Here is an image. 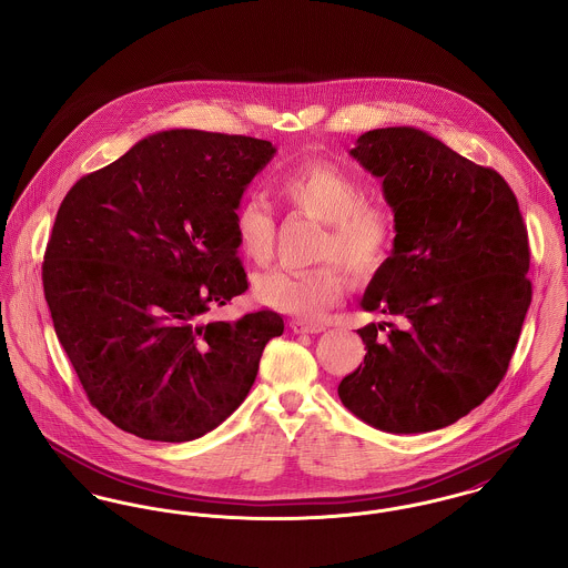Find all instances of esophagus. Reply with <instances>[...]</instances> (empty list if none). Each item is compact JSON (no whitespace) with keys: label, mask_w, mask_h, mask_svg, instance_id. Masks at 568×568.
I'll list each match as a JSON object with an SVG mask.
<instances>
[{"label":"esophagus","mask_w":568,"mask_h":568,"mask_svg":"<svg viewBox=\"0 0 568 568\" xmlns=\"http://www.w3.org/2000/svg\"><path fill=\"white\" fill-rule=\"evenodd\" d=\"M290 327L294 329V334H320L324 332V324H313V322H306V320H292Z\"/></svg>","instance_id":"obj_1"}]
</instances>
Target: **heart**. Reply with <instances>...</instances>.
Instances as JSON below:
<instances>
[{
    "label": "heart",
    "mask_w": 568,
    "mask_h": 568,
    "mask_svg": "<svg viewBox=\"0 0 568 568\" xmlns=\"http://www.w3.org/2000/svg\"><path fill=\"white\" fill-rule=\"evenodd\" d=\"M276 190L297 213L324 223L317 257L327 262L308 271L262 272L253 281V296L276 311L317 320L347 290L345 272L332 260L343 262L357 278H371L389 257L396 219L385 202L364 200L359 179L336 163H296L278 174ZM274 227V213L260 195L244 197L234 211L236 241L253 264L271 260Z\"/></svg>",
    "instance_id": "1"
}]
</instances>
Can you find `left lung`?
Wrapping results in <instances>:
<instances>
[{
	"mask_svg": "<svg viewBox=\"0 0 568 568\" xmlns=\"http://www.w3.org/2000/svg\"><path fill=\"white\" fill-rule=\"evenodd\" d=\"M349 155L383 181L396 219L359 306L398 325L357 329L368 353L338 396L383 433H433L481 405L509 368L532 300L528 232L496 170L422 130L366 132Z\"/></svg>",
	"mask_w": 568,
	"mask_h": 568,
	"instance_id": "8db88e82",
	"label": "left lung"
}]
</instances>
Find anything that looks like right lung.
I'll list each match as a JSON object with an SVG mask.
<instances>
[{"label":"right lung","mask_w":568,"mask_h":568,"mask_svg":"<svg viewBox=\"0 0 568 568\" xmlns=\"http://www.w3.org/2000/svg\"><path fill=\"white\" fill-rule=\"evenodd\" d=\"M276 149L248 135H146L63 197L42 264L54 332L116 428L185 443L243 405L274 311L209 313L246 292L234 211Z\"/></svg>","instance_id":"add662e5"}]
</instances>
